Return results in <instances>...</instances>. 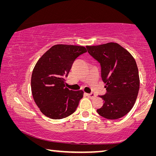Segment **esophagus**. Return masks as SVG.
I'll list each match as a JSON object with an SVG mask.
<instances>
[{"instance_id":"1","label":"esophagus","mask_w":156,"mask_h":156,"mask_svg":"<svg viewBox=\"0 0 156 156\" xmlns=\"http://www.w3.org/2000/svg\"><path fill=\"white\" fill-rule=\"evenodd\" d=\"M87 96L90 98H94L96 97V94H94V93H91V94H86Z\"/></svg>"}]
</instances>
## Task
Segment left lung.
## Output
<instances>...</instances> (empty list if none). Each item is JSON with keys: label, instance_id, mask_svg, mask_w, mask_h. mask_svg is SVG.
I'll return each instance as SVG.
<instances>
[{"label": "left lung", "instance_id": "obj_1", "mask_svg": "<svg viewBox=\"0 0 156 156\" xmlns=\"http://www.w3.org/2000/svg\"><path fill=\"white\" fill-rule=\"evenodd\" d=\"M86 47L100 64L102 80L106 84L107 93L99 96L104 104L97 112L107 119L123 117L133 107L138 94L140 78L135 59L115 43Z\"/></svg>", "mask_w": 156, "mask_h": 156}]
</instances>
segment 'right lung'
I'll return each mask as SVG.
<instances>
[{
	"mask_svg": "<svg viewBox=\"0 0 156 156\" xmlns=\"http://www.w3.org/2000/svg\"><path fill=\"white\" fill-rule=\"evenodd\" d=\"M85 52L83 46L56 44L36 62L31 74V93L44 115L62 119L76 111L84 92L65 87V78L74 60Z\"/></svg>",
	"mask_w": 156,
	"mask_h": 156,
	"instance_id": "1",
	"label": "right lung"
}]
</instances>
